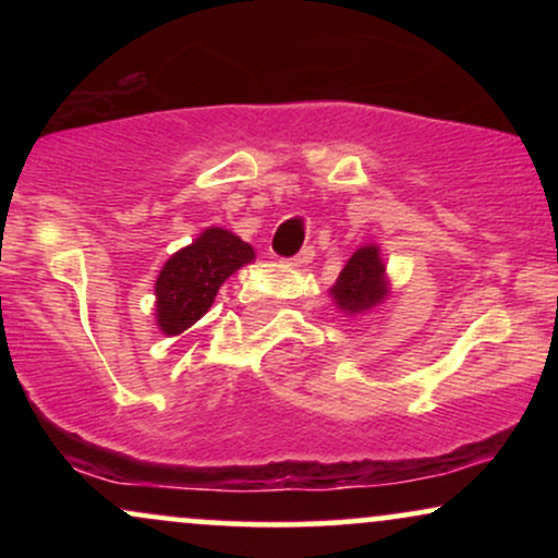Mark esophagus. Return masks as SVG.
I'll use <instances>...</instances> for the list:
<instances>
[{"label":"esophagus","mask_w":558,"mask_h":558,"mask_svg":"<svg viewBox=\"0 0 558 558\" xmlns=\"http://www.w3.org/2000/svg\"><path fill=\"white\" fill-rule=\"evenodd\" d=\"M312 257H315V248H312V246H304V248H301V252L296 254V257L288 259V265H293V267H304V265H310Z\"/></svg>","instance_id":"esophagus-1"}]
</instances>
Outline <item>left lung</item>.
Returning <instances> with one entry per match:
<instances>
[{"label":"left lung","instance_id":"obj_1","mask_svg":"<svg viewBox=\"0 0 558 558\" xmlns=\"http://www.w3.org/2000/svg\"><path fill=\"white\" fill-rule=\"evenodd\" d=\"M388 293L386 265H383L380 248L375 243L356 248L338 275L336 286L330 288L336 306L349 317H362L373 312L388 299Z\"/></svg>","mask_w":558,"mask_h":558}]
</instances>
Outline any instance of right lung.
Returning a JSON list of instances; mask_svg holds the SVG:
<instances>
[{"label":"right lung","mask_w":558,"mask_h":558,"mask_svg":"<svg viewBox=\"0 0 558 558\" xmlns=\"http://www.w3.org/2000/svg\"><path fill=\"white\" fill-rule=\"evenodd\" d=\"M254 262V248L222 228H207L191 246L165 262L157 275V325L165 336H181L213 306L220 286Z\"/></svg>","instance_id":"1"}]
</instances>
